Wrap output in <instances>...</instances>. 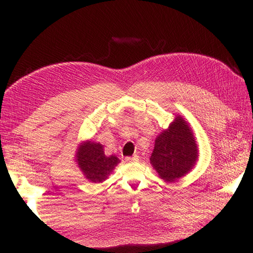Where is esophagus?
Listing matches in <instances>:
<instances>
[{"mask_svg":"<svg viewBox=\"0 0 253 253\" xmlns=\"http://www.w3.org/2000/svg\"><path fill=\"white\" fill-rule=\"evenodd\" d=\"M138 161H139V156H137V155H134L132 157H126V162H128V163H135Z\"/></svg>","mask_w":253,"mask_h":253,"instance_id":"esophagus-1","label":"esophagus"}]
</instances>
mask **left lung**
Instances as JSON below:
<instances>
[{
    "label": "left lung",
    "instance_id": "1",
    "mask_svg": "<svg viewBox=\"0 0 253 253\" xmlns=\"http://www.w3.org/2000/svg\"><path fill=\"white\" fill-rule=\"evenodd\" d=\"M199 160V147L194 132L181 115L155 138L149 158L153 169L168 183L176 182L191 172Z\"/></svg>",
    "mask_w": 253,
    "mask_h": 253
}]
</instances>
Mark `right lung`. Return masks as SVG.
<instances>
[{
	"instance_id": "1",
	"label": "right lung",
	"mask_w": 253,
	"mask_h": 253,
	"mask_svg": "<svg viewBox=\"0 0 253 253\" xmlns=\"http://www.w3.org/2000/svg\"><path fill=\"white\" fill-rule=\"evenodd\" d=\"M75 162L89 182L102 183L113 173L121 160L116 155L107 156L100 143L88 139L78 145Z\"/></svg>"
}]
</instances>
